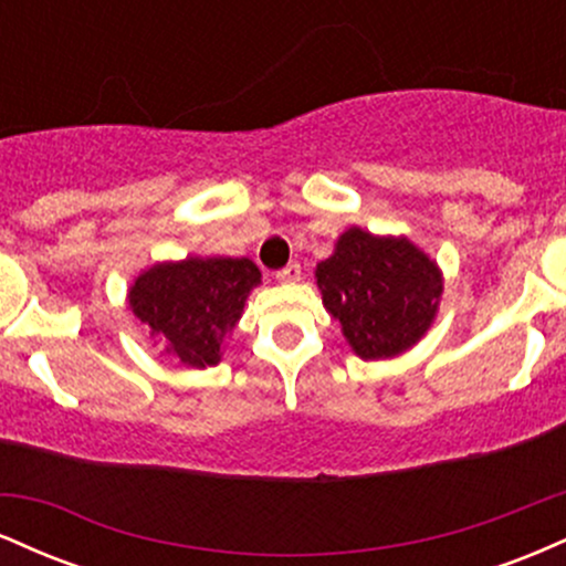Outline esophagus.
Wrapping results in <instances>:
<instances>
[{
    "mask_svg": "<svg viewBox=\"0 0 566 566\" xmlns=\"http://www.w3.org/2000/svg\"><path fill=\"white\" fill-rule=\"evenodd\" d=\"M276 279H279V282H282V284L297 282V279H301V265H297V263H287L282 271H276Z\"/></svg>",
    "mask_w": 566,
    "mask_h": 566,
    "instance_id": "34e87169",
    "label": "esophagus"
}]
</instances>
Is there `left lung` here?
Here are the masks:
<instances>
[{"label": "left lung", "instance_id": "1", "mask_svg": "<svg viewBox=\"0 0 566 566\" xmlns=\"http://www.w3.org/2000/svg\"><path fill=\"white\" fill-rule=\"evenodd\" d=\"M316 284L361 359L412 348L431 327L444 290L439 265L407 237H373L356 226L316 265Z\"/></svg>", "mask_w": 566, "mask_h": 566}]
</instances>
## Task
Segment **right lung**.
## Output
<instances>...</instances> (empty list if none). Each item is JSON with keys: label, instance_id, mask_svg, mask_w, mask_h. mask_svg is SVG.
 <instances>
[{"label": "right lung", "instance_id": "obj_1", "mask_svg": "<svg viewBox=\"0 0 566 566\" xmlns=\"http://www.w3.org/2000/svg\"><path fill=\"white\" fill-rule=\"evenodd\" d=\"M261 284L250 258H186L157 263L129 287V308L186 367H212L237 327L244 301Z\"/></svg>", "mask_w": 566, "mask_h": 566}]
</instances>
